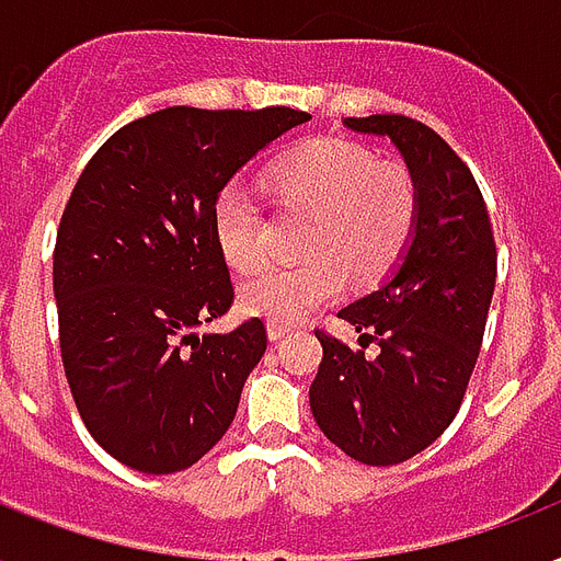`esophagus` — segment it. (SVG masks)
I'll return each mask as SVG.
<instances>
[{
  "label": "esophagus",
  "mask_w": 561,
  "mask_h": 561,
  "mask_svg": "<svg viewBox=\"0 0 561 561\" xmlns=\"http://www.w3.org/2000/svg\"><path fill=\"white\" fill-rule=\"evenodd\" d=\"M286 333H289V328H286L284 321H268V340L272 342L284 340Z\"/></svg>",
  "instance_id": "1"
}]
</instances>
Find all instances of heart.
<instances>
[{
  "label": "heart",
  "mask_w": 561,
  "mask_h": 561,
  "mask_svg": "<svg viewBox=\"0 0 561 561\" xmlns=\"http://www.w3.org/2000/svg\"><path fill=\"white\" fill-rule=\"evenodd\" d=\"M263 184L286 213L310 216L298 266H272L240 286L242 310L295 321L336 298L345 275L377 284L410 249L419 228V184L401 163H377L375 151L340 137L310 140L275 160ZM213 233L237 272L266 260L263 216L249 195L228 186L213 202Z\"/></svg>",
  "instance_id": "1"
}]
</instances>
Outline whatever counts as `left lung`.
Wrapping results in <instances>:
<instances>
[{
    "label": "left lung",
    "instance_id": "1",
    "mask_svg": "<svg viewBox=\"0 0 561 561\" xmlns=\"http://www.w3.org/2000/svg\"><path fill=\"white\" fill-rule=\"evenodd\" d=\"M345 128L394 142L419 184L421 210L392 275L340 310L359 348L316 330L324 354L310 410L351 459L398 466L433 445L459 412L483 345L497 251L471 169L433 128L398 114L348 116Z\"/></svg>",
    "mask_w": 561,
    "mask_h": 561
}]
</instances>
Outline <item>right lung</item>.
<instances>
[{
    "mask_svg": "<svg viewBox=\"0 0 561 561\" xmlns=\"http://www.w3.org/2000/svg\"><path fill=\"white\" fill-rule=\"evenodd\" d=\"M310 119L293 107H167L87 163L55 242L60 359L90 436L142 474L195 466L240 407L266 328H195L233 301L213 202L260 149Z\"/></svg>",
    "mask_w": 561,
    "mask_h": 561,
    "instance_id": "right-lung-1",
    "label": "right lung"
}]
</instances>
